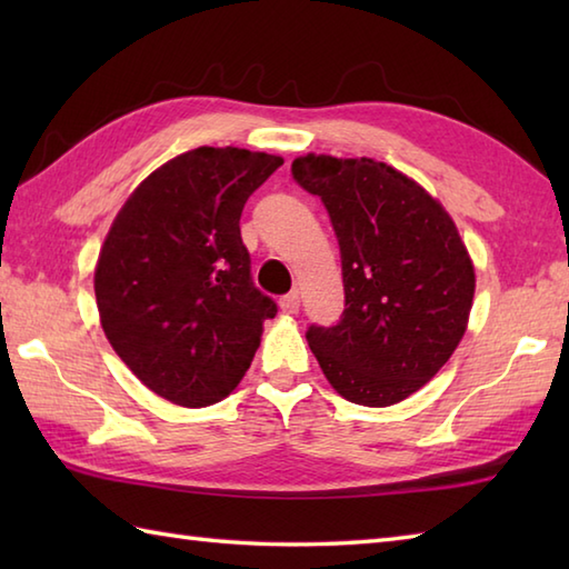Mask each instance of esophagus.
Wrapping results in <instances>:
<instances>
[{
    "instance_id": "esophagus-1",
    "label": "esophagus",
    "mask_w": 569,
    "mask_h": 569,
    "mask_svg": "<svg viewBox=\"0 0 569 569\" xmlns=\"http://www.w3.org/2000/svg\"><path fill=\"white\" fill-rule=\"evenodd\" d=\"M298 308H300V300L296 293H288L281 298V310L286 316H293V312H298Z\"/></svg>"
}]
</instances>
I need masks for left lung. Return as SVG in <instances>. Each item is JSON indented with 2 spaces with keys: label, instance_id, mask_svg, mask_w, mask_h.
<instances>
[{
  "label": "left lung",
  "instance_id": "1",
  "mask_svg": "<svg viewBox=\"0 0 569 569\" xmlns=\"http://www.w3.org/2000/svg\"><path fill=\"white\" fill-rule=\"evenodd\" d=\"M296 183L318 196L340 241L345 312L306 340L332 389L383 408L426 386L467 330L475 266L452 217L416 180L371 159L300 156Z\"/></svg>",
  "mask_w": 569,
  "mask_h": 569
}]
</instances>
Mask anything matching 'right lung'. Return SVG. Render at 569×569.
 I'll list each match as a JSON object with an SVG mask.
<instances>
[{
	"instance_id": "right-lung-1",
	"label": "right lung",
	"mask_w": 569,
	"mask_h": 569,
	"mask_svg": "<svg viewBox=\"0 0 569 569\" xmlns=\"http://www.w3.org/2000/svg\"><path fill=\"white\" fill-rule=\"evenodd\" d=\"M281 156L200 147L131 192L107 234L94 296L114 352L153 393L186 408L237 389L273 298L251 281L244 202Z\"/></svg>"
}]
</instances>
